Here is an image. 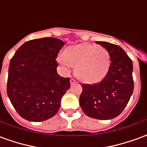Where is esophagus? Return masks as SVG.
Listing matches in <instances>:
<instances>
[{
    "label": "esophagus",
    "instance_id": "esophagus-1",
    "mask_svg": "<svg viewBox=\"0 0 147 147\" xmlns=\"http://www.w3.org/2000/svg\"><path fill=\"white\" fill-rule=\"evenodd\" d=\"M70 83H71V84H74V83H76V80H75L74 78H71V80H70Z\"/></svg>",
    "mask_w": 147,
    "mask_h": 147
}]
</instances>
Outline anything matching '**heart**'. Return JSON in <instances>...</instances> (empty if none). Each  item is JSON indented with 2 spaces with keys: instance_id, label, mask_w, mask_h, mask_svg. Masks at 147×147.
Returning a JSON list of instances; mask_svg holds the SVG:
<instances>
[{
  "instance_id": "heart-1",
  "label": "heart",
  "mask_w": 147,
  "mask_h": 147,
  "mask_svg": "<svg viewBox=\"0 0 147 147\" xmlns=\"http://www.w3.org/2000/svg\"><path fill=\"white\" fill-rule=\"evenodd\" d=\"M109 55L102 45L82 44L66 49L59 57L64 67L75 66V74L85 82H95L105 76L109 67Z\"/></svg>"
}]
</instances>
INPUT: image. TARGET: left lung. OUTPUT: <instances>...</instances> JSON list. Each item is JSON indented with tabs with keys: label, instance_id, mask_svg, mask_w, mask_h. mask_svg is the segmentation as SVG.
Segmentation results:
<instances>
[{
	"label": "left lung",
	"instance_id": "8db88e82",
	"mask_svg": "<svg viewBox=\"0 0 147 147\" xmlns=\"http://www.w3.org/2000/svg\"><path fill=\"white\" fill-rule=\"evenodd\" d=\"M106 49L110 64L105 77L98 83H81L80 105L88 117L109 120L119 116L129 102L134 90L132 61L119 45L96 42Z\"/></svg>",
	"mask_w": 147,
	"mask_h": 147
}]
</instances>
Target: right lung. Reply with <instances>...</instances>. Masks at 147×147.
<instances>
[{
  "label": "right lung",
  "mask_w": 147,
  "mask_h": 147,
  "mask_svg": "<svg viewBox=\"0 0 147 147\" xmlns=\"http://www.w3.org/2000/svg\"><path fill=\"white\" fill-rule=\"evenodd\" d=\"M55 38L25 42L10 61L7 94L19 115L34 122L57 113L62 97L70 88V78L60 76L56 61L64 45Z\"/></svg>",
  "instance_id": "obj_1"
}]
</instances>
